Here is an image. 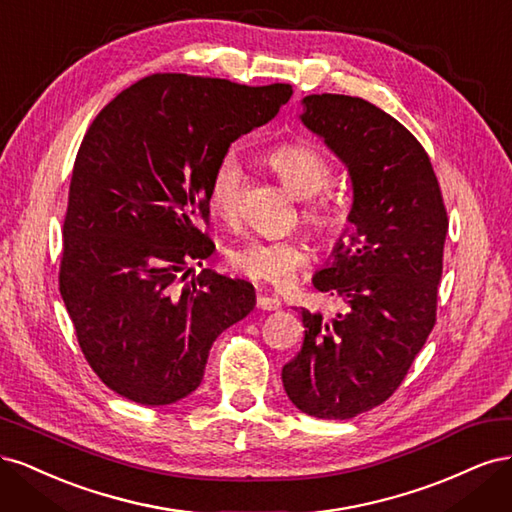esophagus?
Masks as SVG:
<instances>
[{"instance_id":"1","label":"esophagus","mask_w":512,"mask_h":512,"mask_svg":"<svg viewBox=\"0 0 512 512\" xmlns=\"http://www.w3.org/2000/svg\"><path fill=\"white\" fill-rule=\"evenodd\" d=\"M258 307L265 309V312H275V309H280L282 303L277 297H267V294H258Z\"/></svg>"}]
</instances>
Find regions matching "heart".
Instances as JSON below:
<instances>
[{
    "label": "heart",
    "instance_id": "obj_1",
    "mask_svg": "<svg viewBox=\"0 0 512 512\" xmlns=\"http://www.w3.org/2000/svg\"><path fill=\"white\" fill-rule=\"evenodd\" d=\"M265 164L280 177L286 188L303 198V224L322 241H333L344 228L346 211L329 185L333 183V166L324 153L305 141H288L265 153ZM243 198V168L235 153H226L211 170L207 183V203L215 218L232 224L239 218ZM228 267L247 280L284 288L294 280L305 262V247L294 239L265 241L250 239L230 247Z\"/></svg>",
    "mask_w": 512,
    "mask_h": 512
}]
</instances>
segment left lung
<instances>
[{
    "instance_id": "left-lung-1",
    "label": "left lung",
    "mask_w": 512,
    "mask_h": 512,
    "mask_svg": "<svg viewBox=\"0 0 512 512\" xmlns=\"http://www.w3.org/2000/svg\"><path fill=\"white\" fill-rule=\"evenodd\" d=\"M301 121L324 138L352 179L350 228L314 288L342 299L322 318L301 307L305 337L282 369L290 401L346 421L384 404L436 324L448 230L444 198L423 145L363 98L314 94Z\"/></svg>"
}]
</instances>
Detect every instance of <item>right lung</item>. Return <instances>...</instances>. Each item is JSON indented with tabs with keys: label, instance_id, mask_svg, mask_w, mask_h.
<instances>
[{
	"label": "right lung",
	"instance_id": "add662e5",
	"mask_svg": "<svg viewBox=\"0 0 512 512\" xmlns=\"http://www.w3.org/2000/svg\"><path fill=\"white\" fill-rule=\"evenodd\" d=\"M292 96L273 83L158 72L91 121L76 153L59 292L89 367L143 406L198 389L215 339L254 309V286L188 265L211 256L196 226L230 143L271 121Z\"/></svg>",
	"mask_w": 512,
	"mask_h": 512
}]
</instances>
